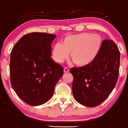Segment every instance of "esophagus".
I'll use <instances>...</instances> for the list:
<instances>
[{
    "instance_id": "34e87169",
    "label": "esophagus",
    "mask_w": 128,
    "mask_h": 128,
    "mask_svg": "<svg viewBox=\"0 0 128 128\" xmlns=\"http://www.w3.org/2000/svg\"><path fill=\"white\" fill-rule=\"evenodd\" d=\"M64 73H67L68 72H69V69L66 67H64Z\"/></svg>"
}]
</instances>
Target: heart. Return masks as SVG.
<instances>
[{
	"label": "heart",
	"mask_w": 128,
	"mask_h": 128,
	"mask_svg": "<svg viewBox=\"0 0 128 128\" xmlns=\"http://www.w3.org/2000/svg\"><path fill=\"white\" fill-rule=\"evenodd\" d=\"M102 46L98 34L83 32L66 36L62 43H57L52 49L55 60L62 63L70 53V58L77 66L83 67L92 64L97 57Z\"/></svg>",
	"instance_id": "1"
}]
</instances>
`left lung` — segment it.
I'll return each mask as SVG.
<instances>
[{"mask_svg":"<svg viewBox=\"0 0 128 128\" xmlns=\"http://www.w3.org/2000/svg\"><path fill=\"white\" fill-rule=\"evenodd\" d=\"M120 64V53L116 45L112 40H104L98 55L92 64L70 69L74 99L89 107L101 104L116 85Z\"/></svg>","mask_w":128,"mask_h":128,"instance_id":"8db88e82","label":"left lung"}]
</instances>
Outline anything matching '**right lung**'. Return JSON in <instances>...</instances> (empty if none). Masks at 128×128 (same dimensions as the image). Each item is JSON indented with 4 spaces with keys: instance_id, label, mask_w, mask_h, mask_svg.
<instances>
[{
    "instance_id": "right-lung-1",
    "label": "right lung",
    "mask_w": 128,
    "mask_h": 128,
    "mask_svg": "<svg viewBox=\"0 0 128 128\" xmlns=\"http://www.w3.org/2000/svg\"><path fill=\"white\" fill-rule=\"evenodd\" d=\"M56 36L32 32L22 36L10 54V82L24 102L32 106L46 102L64 74V68L51 58Z\"/></svg>"
}]
</instances>
